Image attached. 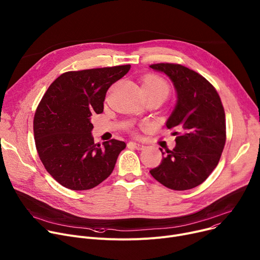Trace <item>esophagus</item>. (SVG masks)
I'll return each instance as SVG.
<instances>
[{"mask_svg": "<svg viewBox=\"0 0 260 260\" xmlns=\"http://www.w3.org/2000/svg\"><path fill=\"white\" fill-rule=\"evenodd\" d=\"M129 146L130 147H133L134 149H136V150H144L146 147L143 145V144H138V143H134V142H131V143H129Z\"/></svg>", "mask_w": 260, "mask_h": 260, "instance_id": "esophagus-1", "label": "esophagus"}]
</instances>
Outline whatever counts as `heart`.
<instances>
[{
    "mask_svg": "<svg viewBox=\"0 0 260 260\" xmlns=\"http://www.w3.org/2000/svg\"><path fill=\"white\" fill-rule=\"evenodd\" d=\"M143 91L145 95L164 94L168 96L170 86L164 78L157 75H148L143 80Z\"/></svg>",
    "mask_w": 260,
    "mask_h": 260,
    "instance_id": "b5f03b06",
    "label": "heart"
}]
</instances>
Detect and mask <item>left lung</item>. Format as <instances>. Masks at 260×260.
<instances>
[{"label": "left lung", "mask_w": 260, "mask_h": 260, "mask_svg": "<svg viewBox=\"0 0 260 260\" xmlns=\"http://www.w3.org/2000/svg\"><path fill=\"white\" fill-rule=\"evenodd\" d=\"M155 71L170 77L177 104L167 121L175 132L176 147L162 152V161L150 171L168 188L186 190L203 183L216 168L226 143L225 110L217 91L207 80L177 63H155Z\"/></svg>", "instance_id": "left-lung-1"}]
</instances>
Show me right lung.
<instances>
[{
	"instance_id": "1",
	"label": "right lung",
	"mask_w": 260,
	"mask_h": 260,
	"mask_svg": "<svg viewBox=\"0 0 260 260\" xmlns=\"http://www.w3.org/2000/svg\"><path fill=\"white\" fill-rule=\"evenodd\" d=\"M131 66L63 73L49 86L33 119L35 146L48 173L73 190L95 187L112 173L124 142L94 144L90 116L102 113L108 88Z\"/></svg>"
}]
</instances>
